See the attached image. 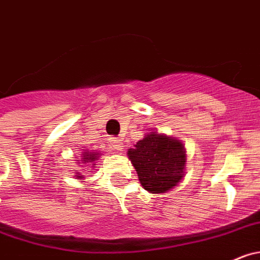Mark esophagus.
Here are the masks:
<instances>
[{
	"label": "esophagus",
	"mask_w": 260,
	"mask_h": 260,
	"mask_svg": "<svg viewBox=\"0 0 260 260\" xmlns=\"http://www.w3.org/2000/svg\"><path fill=\"white\" fill-rule=\"evenodd\" d=\"M108 144L113 148V149H122V140L118 139L116 137H111L108 139Z\"/></svg>",
	"instance_id": "obj_1"
}]
</instances>
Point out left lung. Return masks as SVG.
<instances>
[{
	"label": "left lung",
	"mask_w": 260,
	"mask_h": 260,
	"mask_svg": "<svg viewBox=\"0 0 260 260\" xmlns=\"http://www.w3.org/2000/svg\"><path fill=\"white\" fill-rule=\"evenodd\" d=\"M140 182L150 192H166L182 179L184 145L165 135L148 134L127 152Z\"/></svg>",
	"instance_id": "left-lung-1"
}]
</instances>
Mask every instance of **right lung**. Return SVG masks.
<instances>
[{"instance_id": "right-lung-1", "label": "right lung", "mask_w": 260, "mask_h": 260, "mask_svg": "<svg viewBox=\"0 0 260 260\" xmlns=\"http://www.w3.org/2000/svg\"><path fill=\"white\" fill-rule=\"evenodd\" d=\"M97 155L98 154H93V153H86V155H84V163L86 162V160H90V162H93V160L97 159ZM83 176H78V179H81Z\"/></svg>"}]
</instances>
